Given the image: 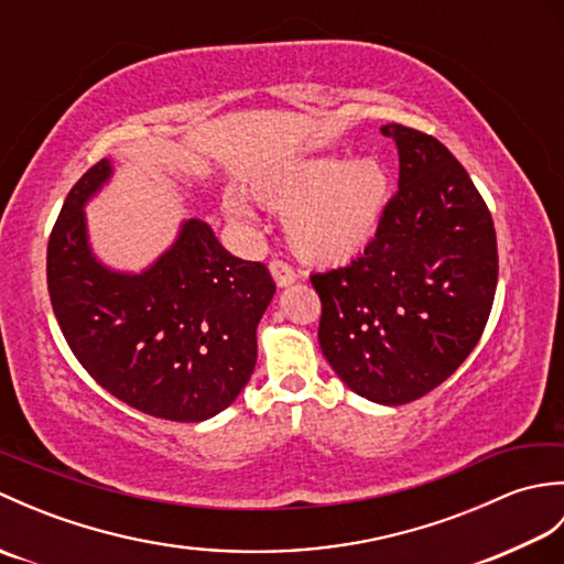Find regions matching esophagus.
I'll return each mask as SVG.
<instances>
[{"instance_id": "1", "label": "esophagus", "mask_w": 564, "mask_h": 564, "mask_svg": "<svg viewBox=\"0 0 564 564\" xmlns=\"http://www.w3.org/2000/svg\"><path fill=\"white\" fill-rule=\"evenodd\" d=\"M269 271H271V275H273V281L281 285H291L295 279H297V273H295V269L291 267V263H285L283 259H273L271 263H269Z\"/></svg>"}]
</instances>
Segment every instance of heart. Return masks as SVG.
Instances as JSON below:
<instances>
[{"mask_svg":"<svg viewBox=\"0 0 564 564\" xmlns=\"http://www.w3.org/2000/svg\"><path fill=\"white\" fill-rule=\"evenodd\" d=\"M259 206L285 215V235L297 257L339 263L373 239L390 198V174L373 154L346 162L317 154L269 172L254 184ZM225 215L257 230V215L239 194H227Z\"/></svg>","mask_w":564,"mask_h":564,"instance_id":"heart-1","label":"heart"}]
</instances>
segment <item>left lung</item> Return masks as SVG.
Segmentation results:
<instances>
[{
  "mask_svg": "<svg viewBox=\"0 0 564 564\" xmlns=\"http://www.w3.org/2000/svg\"><path fill=\"white\" fill-rule=\"evenodd\" d=\"M400 188L376 237L346 267L313 273L319 346L346 386L378 404L424 398L480 341L497 291L487 203L446 145L388 123Z\"/></svg>",
  "mask_w": 564,
  "mask_h": 564,
  "instance_id": "left-lung-1",
  "label": "left lung"
}]
</instances>
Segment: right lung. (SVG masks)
Instances as JSON below:
<instances>
[{
	"label": "right lung",
	"instance_id": "add662e5",
	"mask_svg": "<svg viewBox=\"0 0 564 564\" xmlns=\"http://www.w3.org/2000/svg\"><path fill=\"white\" fill-rule=\"evenodd\" d=\"M111 176L101 160L72 186L47 239V293L72 354L113 398L170 422H203L249 382L257 325L275 293L261 261L232 257L191 218L142 273L91 257L87 203Z\"/></svg>",
	"mask_w": 564,
	"mask_h": 564
}]
</instances>
